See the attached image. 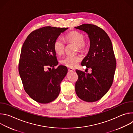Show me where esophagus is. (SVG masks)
Masks as SVG:
<instances>
[{
  "label": "esophagus",
  "mask_w": 133,
  "mask_h": 133,
  "mask_svg": "<svg viewBox=\"0 0 133 133\" xmlns=\"http://www.w3.org/2000/svg\"><path fill=\"white\" fill-rule=\"evenodd\" d=\"M68 71H69L74 72V71H75V69H74V68H69V69H68Z\"/></svg>",
  "instance_id": "1"
}]
</instances>
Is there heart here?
I'll use <instances>...</instances> for the list:
<instances>
[{"mask_svg": "<svg viewBox=\"0 0 133 133\" xmlns=\"http://www.w3.org/2000/svg\"><path fill=\"white\" fill-rule=\"evenodd\" d=\"M66 42L68 43H72L77 45V49L80 52H84L86 50V44L85 42V36L77 31H71L65 36ZM65 48V44L60 38L56 39L54 43V49L55 52L59 55L63 54ZM80 56H67L61 60V63L70 68L75 67L82 61Z\"/></svg>", "mask_w": 133, "mask_h": 133, "instance_id": "obj_1", "label": "heart"}]
</instances>
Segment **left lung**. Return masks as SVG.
<instances>
[{"label":"left lung","instance_id":"1","mask_svg":"<svg viewBox=\"0 0 133 133\" xmlns=\"http://www.w3.org/2000/svg\"><path fill=\"white\" fill-rule=\"evenodd\" d=\"M88 35L90 47L82 66L91 69V73L76 70L78 79L75 84L78 97L87 102L101 99L110 88L114 77L116 62L111 42L101 28L85 24L75 27Z\"/></svg>","mask_w":133,"mask_h":133}]
</instances>
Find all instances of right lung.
Segmentation results:
<instances>
[{"label": "right lung", "mask_w": 133, "mask_h": 133, "mask_svg": "<svg viewBox=\"0 0 133 133\" xmlns=\"http://www.w3.org/2000/svg\"><path fill=\"white\" fill-rule=\"evenodd\" d=\"M68 28L46 26L32 31L23 44L18 70L26 93L36 102L47 104L54 101L61 91V83L68 69L60 65L54 43ZM49 66L52 69L46 71Z\"/></svg>", "instance_id": "right-lung-1"}]
</instances>
